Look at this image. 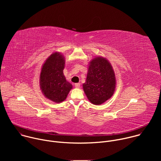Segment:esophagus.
I'll list each match as a JSON object with an SVG mask.
<instances>
[{
  "label": "esophagus",
  "instance_id": "esophagus-1",
  "mask_svg": "<svg viewBox=\"0 0 161 161\" xmlns=\"http://www.w3.org/2000/svg\"><path fill=\"white\" fill-rule=\"evenodd\" d=\"M76 88H80V83H75V85Z\"/></svg>",
  "mask_w": 161,
  "mask_h": 161
}]
</instances>
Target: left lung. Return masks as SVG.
Wrapping results in <instances>:
<instances>
[{
    "instance_id": "obj_1",
    "label": "left lung",
    "mask_w": 161,
    "mask_h": 161,
    "mask_svg": "<svg viewBox=\"0 0 161 161\" xmlns=\"http://www.w3.org/2000/svg\"><path fill=\"white\" fill-rule=\"evenodd\" d=\"M83 88L89 101L100 105L109 99L116 87V77L110 62L104 57H96L88 64Z\"/></svg>"
}]
</instances>
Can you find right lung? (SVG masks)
Segmentation results:
<instances>
[{"instance_id":"add662e5","label":"right lung","mask_w":161,"mask_h":161,"mask_svg":"<svg viewBox=\"0 0 161 161\" xmlns=\"http://www.w3.org/2000/svg\"><path fill=\"white\" fill-rule=\"evenodd\" d=\"M65 58L60 52L53 53L43 64L39 76V85L46 98L60 103L65 101L73 85L64 75Z\"/></svg>"}]
</instances>
